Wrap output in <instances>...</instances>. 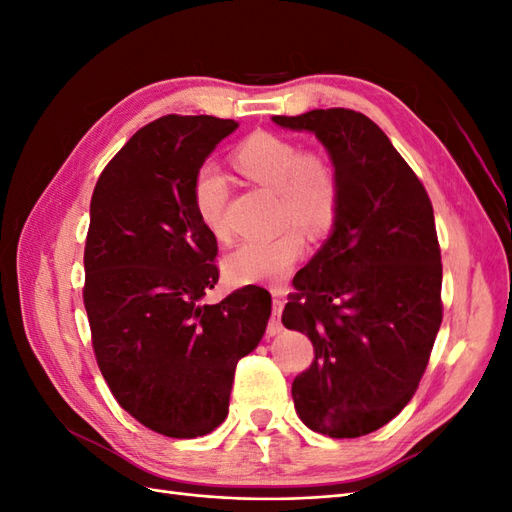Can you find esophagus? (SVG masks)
Segmentation results:
<instances>
[{
    "label": "esophagus",
    "mask_w": 512,
    "mask_h": 512,
    "mask_svg": "<svg viewBox=\"0 0 512 512\" xmlns=\"http://www.w3.org/2000/svg\"><path fill=\"white\" fill-rule=\"evenodd\" d=\"M271 307H273V314H271V320H269L267 333H269V335H275V333H280V331H282L280 316H282V309H284V299H282V297H277V294H275Z\"/></svg>",
    "instance_id": "34e87169"
}]
</instances>
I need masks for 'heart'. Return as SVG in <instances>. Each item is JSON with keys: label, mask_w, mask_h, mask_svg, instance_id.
<instances>
[{"label": "heart", "mask_w": 512, "mask_h": 512, "mask_svg": "<svg viewBox=\"0 0 512 512\" xmlns=\"http://www.w3.org/2000/svg\"><path fill=\"white\" fill-rule=\"evenodd\" d=\"M241 175L277 192V218L286 226L269 237L247 239L232 250L224 269L232 284H282L307 247L303 227L312 235L329 232L342 207V181L337 168L320 153L271 132H256L232 153ZM192 207L215 239L228 237V181L213 164L196 170Z\"/></svg>", "instance_id": "b5f03b06"}]
</instances>
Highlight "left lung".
<instances>
[{"label": "left lung", "mask_w": 512, "mask_h": 512, "mask_svg": "<svg viewBox=\"0 0 512 512\" xmlns=\"http://www.w3.org/2000/svg\"><path fill=\"white\" fill-rule=\"evenodd\" d=\"M327 147L342 181L333 235L294 275L282 322L312 339L292 382L301 421L359 438L418 389L442 324V262L425 185L374 121L350 108L277 115Z\"/></svg>", "instance_id": "left-lung-1"}]
</instances>
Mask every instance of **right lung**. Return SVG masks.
Wrapping results in <instances>:
<instances>
[{
    "label": "right lung",
    "mask_w": 512,
    "mask_h": 512,
    "mask_svg": "<svg viewBox=\"0 0 512 512\" xmlns=\"http://www.w3.org/2000/svg\"><path fill=\"white\" fill-rule=\"evenodd\" d=\"M237 121L166 115L106 164L91 196L85 286L91 346L117 404L168 438H198L228 414L239 359L262 339L271 294L220 280L218 241L192 207V179Z\"/></svg>",
    "instance_id": "obj_1"
}]
</instances>
